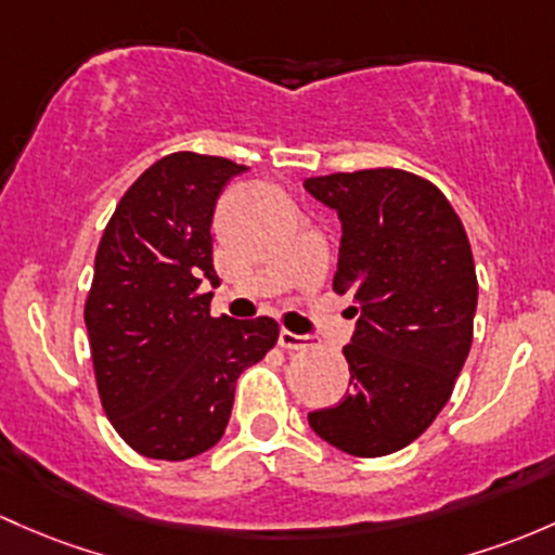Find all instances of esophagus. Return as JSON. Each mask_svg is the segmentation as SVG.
I'll return each instance as SVG.
<instances>
[{
  "label": "esophagus",
  "mask_w": 555,
  "mask_h": 555,
  "mask_svg": "<svg viewBox=\"0 0 555 555\" xmlns=\"http://www.w3.org/2000/svg\"><path fill=\"white\" fill-rule=\"evenodd\" d=\"M279 346H282L284 351H308V348H311V337L295 335V332L289 330H279Z\"/></svg>",
  "instance_id": "34e87169"
}]
</instances>
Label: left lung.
<instances>
[{"instance_id": "obj_1", "label": "left lung", "mask_w": 555, "mask_h": 555, "mask_svg": "<svg viewBox=\"0 0 555 555\" xmlns=\"http://www.w3.org/2000/svg\"><path fill=\"white\" fill-rule=\"evenodd\" d=\"M302 185L340 218L332 287L359 317L343 348L351 390L308 423L353 457H383L425 434L468 359L478 297L468 236L420 175L380 167Z\"/></svg>"}]
</instances>
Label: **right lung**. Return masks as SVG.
<instances>
[{"mask_svg": "<svg viewBox=\"0 0 555 555\" xmlns=\"http://www.w3.org/2000/svg\"><path fill=\"white\" fill-rule=\"evenodd\" d=\"M242 165L178 151L116 204L85 302L98 393L116 434L154 460L196 457L220 441L247 366L276 346L268 317H209L215 204Z\"/></svg>", "mask_w": 555, "mask_h": 555, "instance_id": "right-lung-1", "label": "right lung"}]
</instances>
